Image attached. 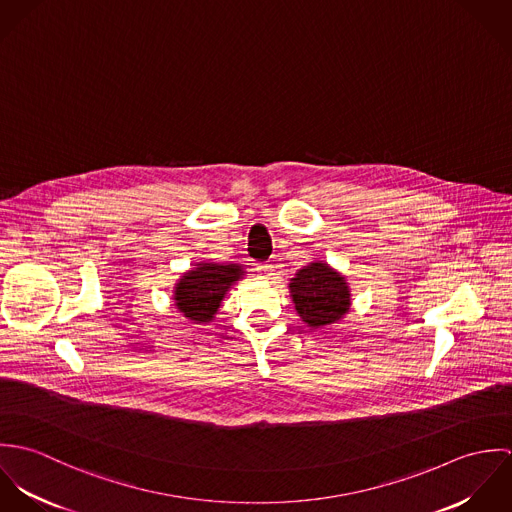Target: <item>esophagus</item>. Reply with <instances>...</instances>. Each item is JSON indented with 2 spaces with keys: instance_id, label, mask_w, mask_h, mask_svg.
Returning a JSON list of instances; mask_svg holds the SVG:
<instances>
[{
  "instance_id": "1",
  "label": "esophagus",
  "mask_w": 512,
  "mask_h": 512,
  "mask_svg": "<svg viewBox=\"0 0 512 512\" xmlns=\"http://www.w3.org/2000/svg\"><path fill=\"white\" fill-rule=\"evenodd\" d=\"M256 270H258L260 278H270V276H272V272H274V266L266 262V264H260Z\"/></svg>"
}]
</instances>
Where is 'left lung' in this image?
I'll return each instance as SVG.
<instances>
[{
  "label": "left lung",
  "mask_w": 512,
  "mask_h": 512,
  "mask_svg": "<svg viewBox=\"0 0 512 512\" xmlns=\"http://www.w3.org/2000/svg\"><path fill=\"white\" fill-rule=\"evenodd\" d=\"M295 309L311 329L339 321L351 305V293L341 274L323 262H311L290 284Z\"/></svg>",
  "instance_id": "1"
}]
</instances>
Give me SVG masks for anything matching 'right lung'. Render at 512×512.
<instances>
[{
  "mask_svg": "<svg viewBox=\"0 0 512 512\" xmlns=\"http://www.w3.org/2000/svg\"><path fill=\"white\" fill-rule=\"evenodd\" d=\"M242 276L236 264H197L175 286V305L191 321L209 323L228 288Z\"/></svg>",
  "mask_w": 512,
  "mask_h": 512,
  "instance_id": "right-lung-1",
  "label": "right lung"
}]
</instances>
